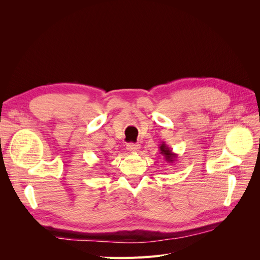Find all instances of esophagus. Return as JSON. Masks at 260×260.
Returning a JSON list of instances; mask_svg holds the SVG:
<instances>
[{"label":"esophagus","mask_w":260,"mask_h":260,"mask_svg":"<svg viewBox=\"0 0 260 260\" xmlns=\"http://www.w3.org/2000/svg\"><path fill=\"white\" fill-rule=\"evenodd\" d=\"M140 144H137V143H129L127 144V149L130 152H138L140 149Z\"/></svg>","instance_id":"esophagus-1"}]
</instances>
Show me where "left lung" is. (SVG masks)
I'll return each mask as SVG.
<instances>
[{
    "instance_id": "left-lung-1",
    "label": "left lung",
    "mask_w": 260,
    "mask_h": 260,
    "mask_svg": "<svg viewBox=\"0 0 260 260\" xmlns=\"http://www.w3.org/2000/svg\"><path fill=\"white\" fill-rule=\"evenodd\" d=\"M159 151H160V154L164 156V158H165V160H166L167 164L172 165L174 162H176L178 155L172 152V149L166 143L162 142L159 145Z\"/></svg>"
}]
</instances>
